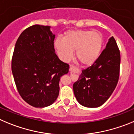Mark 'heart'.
<instances>
[{
  "label": "heart",
  "mask_w": 134,
  "mask_h": 134,
  "mask_svg": "<svg viewBox=\"0 0 134 134\" xmlns=\"http://www.w3.org/2000/svg\"><path fill=\"white\" fill-rule=\"evenodd\" d=\"M103 43V37L99 32L78 30L69 31L63 41L57 39L55 47L63 61H69L75 51V57L78 62L83 66H90L98 58Z\"/></svg>",
  "instance_id": "heart-1"
}]
</instances>
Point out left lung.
Returning <instances> with one entry per match:
<instances>
[{
  "instance_id": "obj_1",
  "label": "left lung",
  "mask_w": 134,
  "mask_h": 134,
  "mask_svg": "<svg viewBox=\"0 0 134 134\" xmlns=\"http://www.w3.org/2000/svg\"><path fill=\"white\" fill-rule=\"evenodd\" d=\"M120 61V50L111 37L96 62L82 70L73 84L75 96L81 105L97 108L109 99L118 84Z\"/></svg>"
}]
</instances>
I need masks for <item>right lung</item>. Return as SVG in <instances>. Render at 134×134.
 I'll return each instance as SVG.
<instances>
[{
	"label": "right lung",
	"instance_id": "obj_1",
	"mask_svg": "<svg viewBox=\"0 0 134 134\" xmlns=\"http://www.w3.org/2000/svg\"><path fill=\"white\" fill-rule=\"evenodd\" d=\"M49 26L35 25L20 34L14 47L12 72L20 96L35 108H44L55 102L61 77L69 65L55 53Z\"/></svg>",
	"mask_w": 134,
	"mask_h": 134
}]
</instances>
